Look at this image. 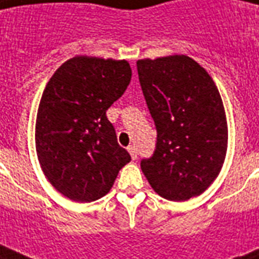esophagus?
<instances>
[{
  "mask_svg": "<svg viewBox=\"0 0 259 259\" xmlns=\"http://www.w3.org/2000/svg\"><path fill=\"white\" fill-rule=\"evenodd\" d=\"M127 150H129V153H130V156H132V158H133V160H136V158H137V148H136L134 145H130L129 148H127Z\"/></svg>",
  "mask_w": 259,
  "mask_h": 259,
  "instance_id": "obj_1",
  "label": "esophagus"
}]
</instances>
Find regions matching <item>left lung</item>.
<instances>
[{"instance_id":"1","label":"left lung","mask_w":259,"mask_h":259,"mask_svg":"<svg viewBox=\"0 0 259 259\" xmlns=\"http://www.w3.org/2000/svg\"><path fill=\"white\" fill-rule=\"evenodd\" d=\"M142 93L157 130L156 149L142 158L152 188L169 200H188L219 175L227 150L221 94L207 71L185 55L138 60Z\"/></svg>"}]
</instances>
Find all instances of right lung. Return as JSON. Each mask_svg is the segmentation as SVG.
Returning <instances> with one entry per match:
<instances>
[{"label": "right lung", "instance_id": "obj_1", "mask_svg": "<svg viewBox=\"0 0 259 259\" xmlns=\"http://www.w3.org/2000/svg\"><path fill=\"white\" fill-rule=\"evenodd\" d=\"M132 79L126 60L76 56L59 67L38 105L36 152L42 172L64 196L89 203L113 187L132 160L106 111Z\"/></svg>", "mask_w": 259, "mask_h": 259}]
</instances>
